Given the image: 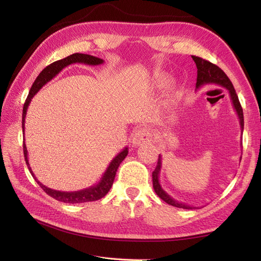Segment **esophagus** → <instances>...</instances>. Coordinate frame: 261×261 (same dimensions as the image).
Returning a JSON list of instances; mask_svg holds the SVG:
<instances>
[{"label": "esophagus", "instance_id": "1", "mask_svg": "<svg viewBox=\"0 0 261 261\" xmlns=\"http://www.w3.org/2000/svg\"><path fill=\"white\" fill-rule=\"evenodd\" d=\"M152 140L151 131L147 127H140L136 131V134L132 137V143L135 147L141 146L143 143H148Z\"/></svg>", "mask_w": 261, "mask_h": 261}]
</instances>
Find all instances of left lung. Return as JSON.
<instances>
[{"label": "left lung", "mask_w": 261, "mask_h": 261, "mask_svg": "<svg viewBox=\"0 0 261 261\" xmlns=\"http://www.w3.org/2000/svg\"><path fill=\"white\" fill-rule=\"evenodd\" d=\"M193 60L196 64L197 67V80H196V90L201 88L204 85H220L226 90L229 91L230 97L232 104H233V108L236 110V112L239 116L240 120V126H241V134L243 131V112H242V108L241 104L239 102V98H238V95L236 93V90L233 85H232L231 81L229 80V77L225 75L224 71L221 69L218 66L207 62L201 57H196V56H192ZM241 160V159H240ZM160 169H162V156L159 154L158 157V163L156 166V169L152 171V184H153V190L156 192L157 195L165 201L167 204L171 205V206L175 207H179V208H186V210H193L196 208V206H191V205H186L184 203L177 202L176 199H174L171 196H169L167 193H166L163 187L160 186L159 182V174H160Z\"/></svg>", "instance_id": "8db88e82"}]
</instances>
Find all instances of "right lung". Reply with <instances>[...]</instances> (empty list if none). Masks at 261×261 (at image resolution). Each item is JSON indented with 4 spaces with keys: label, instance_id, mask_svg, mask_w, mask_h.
<instances>
[{
    "label": "right lung",
    "instance_id": "1",
    "mask_svg": "<svg viewBox=\"0 0 261 261\" xmlns=\"http://www.w3.org/2000/svg\"><path fill=\"white\" fill-rule=\"evenodd\" d=\"M75 63H82V64L94 66V65L103 64L104 60L101 58L91 56V55L76 53V54L70 55V56L66 57L64 59L57 60V62L48 65L46 68H43L41 73L38 75L35 83L32 84V86L30 88V92H29V95H28V97L25 99V103L23 105V112H22V129H23V132H24V121H25L27 110H28V107H29L32 97L36 95L37 92L40 90L43 85L47 84L49 81H51L60 70L66 67V66H68L70 64H75ZM127 152H129L127 151V148H124L123 150H122L118 154V156H115L113 158L112 162L110 163L109 167L107 168V170H105V173L103 174L101 180H99L96 185L85 188V190L77 191V192H62V191H55V190H51V188H48L47 186L41 184V182L37 179V177L35 176V174H33V171L31 170L30 166H29L27 147H25V143L23 142V153H24L25 164L28 165V168H29V171L31 173L32 177L38 182V185L40 186L49 196H51L53 198L57 199V201H59V202L69 203V204L97 201V199L102 198L107 195L110 191V188L113 185L116 170H118L120 164L123 162V159L126 157Z\"/></svg>",
    "mask_w": 261,
    "mask_h": 261
}]
</instances>
